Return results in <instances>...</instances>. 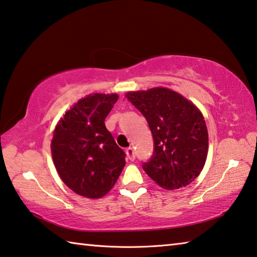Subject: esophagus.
<instances>
[{
  "label": "esophagus",
  "mask_w": 257,
  "mask_h": 257,
  "mask_svg": "<svg viewBox=\"0 0 257 257\" xmlns=\"http://www.w3.org/2000/svg\"><path fill=\"white\" fill-rule=\"evenodd\" d=\"M125 154H127L128 159L130 161H134L135 159H136V154H135V151H134L133 147H129V149L125 150Z\"/></svg>",
  "instance_id": "obj_1"
}]
</instances>
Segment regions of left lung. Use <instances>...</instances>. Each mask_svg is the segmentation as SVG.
Wrapping results in <instances>:
<instances>
[{"mask_svg": "<svg viewBox=\"0 0 257 257\" xmlns=\"http://www.w3.org/2000/svg\"><path fill=\"white\" fill-rule=\"evenodd\" d=\"M125 97L145 116L154 141L153 155L143 169L165 189L186 187L205 164L208 134L198 108L168 88L130 92Z\"/></svg>", "mask_w": 257, "mask_h": 257, "instance_id": "1", "label": "left lung"}]
</instances>
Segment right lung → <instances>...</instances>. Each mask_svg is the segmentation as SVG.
I'll list each match as a JSON object with an SVG mask.
<instances>
[{"label":"right lung","instance_id":"right-lung-1","mask_svg":"<svg viewBox=\"0 0 257 257\" xmlns=\"http://www.w3.org/2000/svg\"><path fill=\"white\" fill-rule=\"evenodd\" d=\"M116 101V94L88 95L55 127L51 149L56 171L64 184L81 196L103 197L125 164V153L104 123Z\"/></svg>","mask_w":257,"mask_h":257}]
</instances>
